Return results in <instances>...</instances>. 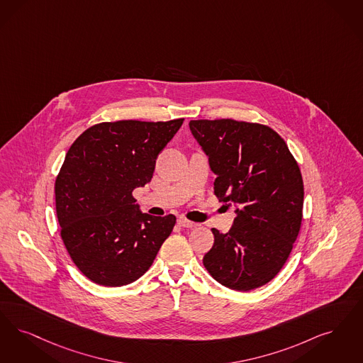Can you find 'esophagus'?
I'll return each instance as SVG.
<instances>
[{
    "label": "esophagus",
    "instance_id": "1",
    "mask_svg": "<svg viewBox=\"0 0 363 363\" xmlns=\"http://www.w3.org/2000/svg\"><path fill=\"white\" fill-rule=\"evenodd\" d=\"M178 224H179L181 227H184V228H194V227H197V225H199L197 223L189 221V220H186V218H178Z\"/></svg>",
    "mask_w": 363,
    "mask_h": 363
}]
</instances>
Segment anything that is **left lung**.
Wrapping results in <instances>:
<instances>
[{
	"label": "left lung",
	"mask_w": 363,
	"mask_h": 363,
	"mask_svg": "<svg viewBox=\"0 0 363 363\" xmlns=\"http://www.w3.org/2000/svg\"><path fill=\"white\" fill-rule=\"evenodd\" d=\"M189 128L216 174L218 201L233 203L236 213L230 233L212 228L203 266L230 289H257L278 274L300 233V167L270 127L221 118L191 120Z\"/></svg>",
	"instance_id": "1"
}]
</instances>
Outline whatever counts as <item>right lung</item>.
<instances>
[{
	"label": "right lung",
	"instance_id": "right-lung-1",
	"mask_svg": "<svg viewBox=\"0 0 363 363\" xmlns=\"http://www.w3.org/2000/svg\"><path fill=\"white\" fill-rule=\"evenodd\" d=\"M184 118L121 120L87 128L69 148L55 181L60 236L75 266L102 286L145 274L175 224L143 213L132 196L152 178L160 151Z\"/></svg>",
	"mask_w": 363,
	"mask_h": 363
}]
</instances>
